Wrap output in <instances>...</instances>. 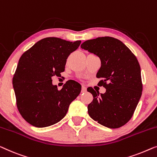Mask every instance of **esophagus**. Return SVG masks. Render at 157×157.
I'll list each match as a JSON object with an SVG mask.
<instances>
[{
	"mask_svg": "<svg viewBox=\"0 0 157 157\" xmlns=\"http://www.w3.org/2000/svg\"><path fill=\"white\" fill-rule=\"evenodd\" d=\"M81 92L82 93H86V88L85 86H82V89H81Z\"/></svg>",
	"mask_w": 157,
	"mask_h": 157,
	"instance_id": "34e87169",
	"label": "esophagus"
}]
</instances>
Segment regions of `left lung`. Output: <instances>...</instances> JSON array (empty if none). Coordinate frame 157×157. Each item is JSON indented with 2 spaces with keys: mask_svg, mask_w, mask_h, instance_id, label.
<instances>
[{
  "mask_svg": "<svg viewBox=\"0 0 157 157\" xmlns=\"http://www.w3.org/2000/svg\"><path fill=\"white\" fill-rule=\"evenodd\" d=\"M81 47L100 58L101 67L96 77L103 79L98 85L106 89L105 94H101L93 88L87 89L94 97L88 105V115L107 128L123 126L132 117L142 95L138 60L125 44L114 37L87 40Z\"/></svg>",
  "mask_w": 157,
  "mask_h": 157,
  "instance_id": "obj_1",
  "label": "left lung"
}]
</instances>
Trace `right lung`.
Segmentation results:
<instances>
[{"mask_svg":"<svg viewBox=\"0 0 157 157\" xmlns=\"http://www.w3.org/2000/svg\"><path fill=\"white\" fill-rule=\"evenodd\" d=\"M81 42L46 37L20 58L13 78V88L20 115L33 126L45 128L57 123L80 94L81 86L76 81H68L58 90L52 85V77L60 76L64 71L68 56Z\"/></svg>","mask_w":157,"mask_h":157,"instance_id":"right-lung-1","label":"right lung"}]
</instances>
